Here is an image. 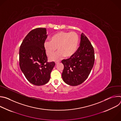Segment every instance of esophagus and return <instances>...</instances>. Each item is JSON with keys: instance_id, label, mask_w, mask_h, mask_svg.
I'll return each mask as SVG.
<instances>
[{"instance_id": "1", "label": "esophagus", "mask_w": 121, "mask_h": 121, "mask_svg": "<svg viewBox=\"0 0 121 121\" xmlns=\"http://www.w3.org/2000/svg\"><path fill=\"white\" fill-rule=\"evenodd\" d=\"M59 63V61H56V62H55V64H56V65H57Z\"/></svg>"}]
</instances>
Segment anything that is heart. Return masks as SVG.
Returning a JSON list of instances; mask_svg holds the SVG:
<instances>
[{"instance_id":"heart-1","label":"heart","mask_w":121,"mask_h":121,"mask_svg":"<svg viewBox=\"0 0 121 121\" xmlns=\"http://www.w3.org/2000/svg\"><path fill=\"white\" fill-rule=\"evenodd\" d=\"M78 42L79 37L76 32L60 31L54 34L51 40L45 41L43 46L48 57L53 56L58 48V52L50 58L51 61H56L64 56H73L77 50Z\"/></svg>"}]
</instances>
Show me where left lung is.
Wrapping results in <instances>:
<instances>
[{
  "mask_svg": "<svg viewBox=\"0 0 121 121\" xmlns=\"http://www.w3.org/2000/svg\"><path fill=\"white\" fill-rule=\"evenodd\" d=\"M94 61L93 47L88 38L82 33L80 46L75 54L62 61L64 66L62 74L64 81L72 86L81 84L89 77Z\"/></svg>",
  "mask_w": 121,
  "mask_h": 121,
  "instance_id": "obj_1",
  "label": "left lung"
}]
</instances>
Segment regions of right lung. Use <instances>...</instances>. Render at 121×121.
I'll use <instances>...</instances> for the list:
<instances>
[{
    "label": "right lung",
    "mask_w": 121,
    "mask_h": 121,
    "mask_svg": "<svg viewBox=\"0 0 121 121\" xmlns=\"http://www.w3.org/2000/svg\"><path fill=\"white\" fill-rule=\"evenodd\" d=\"M46 29L38 28L30 31L23 40L19 51V65L22 71L31 84L41 86L50 80L55 65L47 62L43 43L47 37Z\"/></svg>",
    "instance_id": "obj_1"
}]
</instances>
